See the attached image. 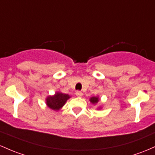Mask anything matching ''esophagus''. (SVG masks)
I'll return each mask as SVG.
<instances>
[{
  "mask_svg": "<svg viewBox=\"0 0 155 155\" xmlns=\"http://www.w3.org/2000/svg\"><path fill=\"white\" fill-rule=\"evenodd\" d=\"M76 95L77 96V97H82L83 94H82V91H76Z\"/></svg>",
  "mask_w": 155,
  "mask_h": 155,
  "instance_id": "esophagus-1",
  "label": "esophagus"
}]
</instances>
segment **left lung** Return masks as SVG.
<instances>
[{
	"mask_svg": "<svg viewBox=\"0 0 155 155\" xmlns=\"http://www.w3.org/2000/svg\"><path fill=\"white\" fill-rule=\"evenodd\" d=\"M90 101L92 102L93 104H96V103H97V102L99 101V99H98V97H91Z\"/></svg>",
	"mask_w": 155,
	"mask_h": 155,
	"instance_id": "left-lung-1",
	"label": "left lung"
}]
</instances>
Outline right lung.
Here are the masks:
<instances>
[{
  "instance_id": "right-lung-1",
  "label": "right lung",
  "mask_w": 155,
  "mask_h": 155,
  "mask_svg": "<svg viewBox=\"0 0 155 155\" xmlns=\"http://www.w3.org/2000/svg\"><path fill=\"white\" fill-rule=\"evenodd\" d=\"M69 98L70 96L68 94L56 93L53 97H48L47 105L50 108L53 109V110H59Z\"/></svg>"
}]
</instances>
